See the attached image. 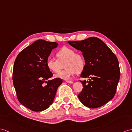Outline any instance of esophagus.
Masks as SVG:
<instances>
[{"label":"esophagus","mask_w":132,"mask_h":132,"mask_svg":"<svg viewBox=\"0 0 132 132\" xmlns=\"http://www.w3.org/2000/svg\"><path fill=\"white\" fill-rule=\"evenodd\" d=\"M66 82H68L69 84H72L73 82L72 81H71V80H66Z\"/></svg>","instance_id":"1"}]
</instances>
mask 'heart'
I'll list each match as a JSON object with an SVG mask.
<instances>
[{
	"mask_svg": "<svg viewBox=\"0 0 132 132\" xmlns=\"http://www.w3.org/2000/svg\"><path fill=\"white\" fill-rule=\"evenodd\" d=\"M57 60L48 59L46 65L48 69L53 72H57L62 68L65 63L63 71H60L54 75V78L68 80L76 72L82 71L85 67V60L82 55L75 53L71 48L64 47L57 52Z\"/></svg>",
	"mask_w": 132,
	"mask_h": 132,
	"instance_id": "heart-1",
	"label": "heart"
}]
</instances>
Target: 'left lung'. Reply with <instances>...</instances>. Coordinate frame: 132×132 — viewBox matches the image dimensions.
Masks as SVG:
<instances>
[{
  "label": "left lung",
  "mask_w": 132,
  "mask_h": 132,
  "mask_svg": "<svg viewBox=\"0 0 132 132\" xmlns=\"http://www.w3.org/2000/svg\"><path fill=\"white\" fill-rule=\"evenodd\" d=\"M82 52L85 67L82 78L89 81H80L82 88L78 94L79 100L89 108L102 106L114 97L120 76L117 57L101 39L90 37L81 41L68 42Z\"/></svg>",
  "instance_id": "left-lung-1"
}]
</instances>
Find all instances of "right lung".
Masks as SVG:
<instances>
[{
    "mask_svg": "<svg viewBox=\"0 0 132 132\" xmlns=\"http://www.w3.org/2000/svg\"><path fill=\"white\" fill-rule=\"evenodd\" d=\"M59 44L39 39L18 54L13 70V82L19 102L33 111L47 109L53 102L62 79H48L53 74L46 65L52 50ZM44 82L47 83L45 86Z\"/></svg>",
    "mask_w": 132,
    "mask_h": 132,
    "instance_id": "right-lung-1",
    "label": "right lung"
}]
</instances>
